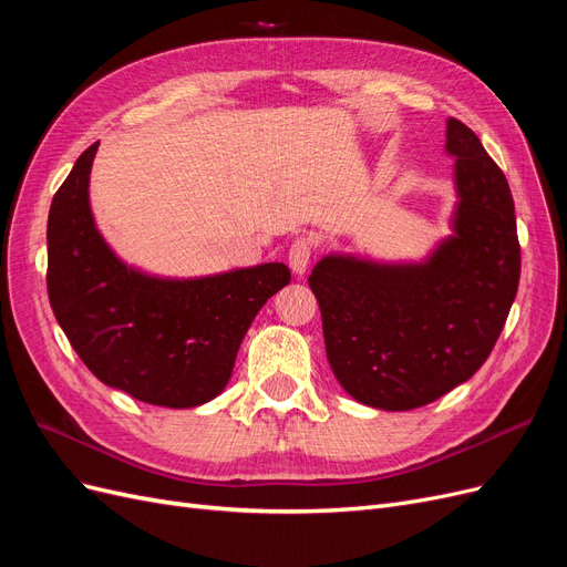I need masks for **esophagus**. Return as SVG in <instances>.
<instances>
[{"mask_svg": "<svg viewBox=\"0 0 567 567\" xmlns=\"http://www.w3.org/2000/svg\"><path fill=\"white\" fill-rule=\"evenodd\" d=\"M311 252H315V241H311L309 237H298L296 241L290 244L288 262H290V269L296 271V275H305L307 267H309V260H311Z\"/></svg>", "mask_w": 567, "mask_h": 567, "instance_id": "obj_1", "label": "esophagus"}]
</instances>
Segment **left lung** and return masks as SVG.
I'll return each mask as SVG.
<instances>
[{
	"mask_svg": "<svg viewBox=\"0 0 567 567\" xmlns=\"http://www.w3.org/2000/svg\"><path fill=\"white\" fill-rule=\"evenodd\" d=\"M460 204L455 234L420 265L326 256L309 275L328 363L349 396L413 410L470 380L491 357L520 279L509 183L478 135L447 120Z\"/></svg>",
	"mask_w": 567,
	"mask_h": 567,
	"instance_id": "1",
	"label": "left lung"
}]
</instances>
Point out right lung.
Masks as SVG:
<instances>
[{
  "label": "right lung",
  "mask_w": 567,
  "mask_h": 567,
  "mask_svg": "<svg viewBox=\"0 0 567 567\" xmlns=\"http://www.w3.org/2000/svg\"><path fill=\"white\" fill-rule=\"evenodd\" d=\"M93 143L49 210L47 288L53 315L91 373L133 399L194 408L216 399L248 326L290 281L284 262L204 279H157L126 267L89 206Z\"/></svg>",
  "instance_id": "obj_1"
}]
</instances>
